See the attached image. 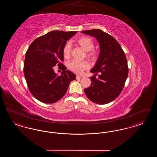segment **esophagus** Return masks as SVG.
<instances>
[{"label":"esophagus","instance_id":"34e87169","mask_svg":"<svg viewBox=\"0 0 157 157\" xmlns=\"http://www.w3.org/2000/svg\"><path fill=\"white\" fill-rule=\"evenodd\" d=\"M76 79H81V78H82V76H79V75H76Z\"/></svg>","mask_w":157,"mask_h":157}]
</instances>
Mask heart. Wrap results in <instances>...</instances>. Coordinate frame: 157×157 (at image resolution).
Listing matches in <instances>:
<instances>
[{"mask_svg": "<svg viewBox=\"0 0 157 157\" xmlns=\"http://www.w3.org/2000/svg\"><path fill=\"white\" fill-rule=\"evenodd\" d=\"M76 43L82 48L87 51V56L91 59H94L97 56V51L94 49L95 42L92 37L82 36L76 40ZM72 46L69 42H67L62 48V53L65 58H69L71 52ZM68 67L70 70L76 74H81L83 71L90 68V63L86 60H73L69 63Z\"/></svg>", "mask_w": 157, "mask_h": 157, "instance_id": "obj_1", "label": "heart"}]
</instances>
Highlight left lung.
<instances>
[{"label":"left lung","mask_w":157,"mask_h":157,"mask_svg":"<svg viewBox=\"0 0 157 157\" xmlns=\"http://www.w3.org/2000/svg\"><path fill=\"white\" fill-rule=\"evenodd\" d=\"M81 33L97 38L100 53L90 72L98 75L90 78L91 84L84 92L92 102L98 104L109 103L120 95L128 75L125 53L120 44L110 35L100 29L83 30Z\"/></svg>","instance_id":"1"}]
</instances>
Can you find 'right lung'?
<instances>
[{
  "label": "right lung",
  "mask_w": 157,
  "mask_h": 157,
  "mask_svg": "<svg viewBox=\"0 0 157 157\" xmlns=\"http://www.w3.org/2000/svg\"><path fill=\"white\" fill-rule=\"evenodd\" d=\"M76 31L53 30L37 37L29 46L24 61L23 72L32 95L45 104H53L63 97L76 76L62 63V48ZM55 65L62 71L58 76Z\"/></svg>",
  "instance_id": "add662e5"
}]
</instances>
